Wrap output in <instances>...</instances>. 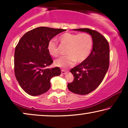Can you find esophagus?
Wrapping results in <instances>:
<instances>
[{
    "mask_svg": "<svg viewBox=\"0 0 128 128\" xmlns=\"http://www.w3.org/2000/svg\"><path fill=\"white\" fill-rule=\"evenodd\" d=\"M61 73H62V74H66V73H67V72L64 70H61Z\"/></svg>",
    "mask_w": 128,
    "mask_h": 128,
    "instance_id": "1",
    "label": "esophagus"
}]
</instances>
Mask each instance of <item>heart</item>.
Here are the masks:
<instances>
[{
    "mask_svg": "<svg viewBox=\"0 0 128 128\" xmlns=\"http://www.w3.org/2000/svg\"><path fill=\"white\" fill-rule=\"evenodd\" d=\"M59 40L61 44L66 46V55L56 59L55 64L64 69L73 66L76 61L80 63L85 60L90 54L93 46L92 36L86 32L79 34L66 32L59 36ZM47 48L50 55L57 56L59 49L55 40H50L48 42Z\"/></svg>",
    "mask_w": 128,
    "mask_h": 128,
    "instance_id": "b5f03b06",
    "label": "heart"
}]
</instances>
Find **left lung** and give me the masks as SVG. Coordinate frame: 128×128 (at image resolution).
Here are the masks:
<instances>
[{
  "instance_id": "obj_1",
  "label": "left lung",
  "mask_w": 128,
  "mask_h": 128,
  "mask_svg": "<svg viewBox=\"0 0 128 128\" xmlns=\"http://www.w3.org/2000/svg\"><path fill=\"white\" fill-rule=\"evenodd\" d=\"M88 33L93 40V46L88 58L70 70L74 80L68 84V89L73 93L86 95L99 86L107 72L110 64V46L102 35L89 28L73 29Z\"/></svg>"
}]
</instances>
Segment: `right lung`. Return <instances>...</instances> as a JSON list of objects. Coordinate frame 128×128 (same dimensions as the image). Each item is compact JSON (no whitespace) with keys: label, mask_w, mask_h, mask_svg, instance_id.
Returning <instances> with one entry per match:
<instances>
[{"label":"right lung","mask_w":128,"mask_h":128,"mask_svg":"<svg viewBox=\"0 0 128 128\" xmlns=\"http://www.w3.org/2000/svg\"><path fill=\"white\" fill-rule=\"evenodd\" d=\"M64 29L46 27L36 28L21 38L14 52V73L19 84L29 95H41L50 87V80L60 74V68H46L53 60L48 43Z\"/></svg>","instance_id":"1"}]
</instances>
